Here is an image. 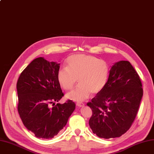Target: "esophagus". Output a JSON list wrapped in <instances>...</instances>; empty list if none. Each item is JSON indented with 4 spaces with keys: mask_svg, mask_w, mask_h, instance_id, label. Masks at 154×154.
<instances>
[{
    "mask_svg": "<svg viewBox=\"0 0 154 154\" xmlns=\"http://www.w3.org/2000/svg\"><path fill=\"white\" fill-rule=\"evenodd\" d=\"M77 106L79 107H84V103H81V102H77L76 103Z\"/></svg>",
    "mask_w": 154,
    "mask_h": 154,
    "instance_id": "esophagus-1",
    "label": "esophagus"
}]
</instances>
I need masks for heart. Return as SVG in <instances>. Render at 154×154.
I'll use <instances>...</instances> for the list:
<instances>
[{"mask_svg": "<svg viewBox=\"0 0 154 154\" xmlns=\"http://www.w3.org/2000/svg\"><path fill=\"white\" fill-rule=\"evenodd\" d=\"M109 72L108 64L103 60L88 55H73L67 59L66 67L59 69L57 80L64 90L69 91L77 79L79 85L67 94L66 97L82 102L91 93L95 94L102 90L107 83Z\"/></svg>", "mask_w": 154, "mask_h": 154, "instance_id": "b5f03b06", "label": "heart"}]
</instances>
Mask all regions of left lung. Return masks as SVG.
<instances>
[{"label":"left lung","instance_id":"8db88e82","mask_svg":"<svg viewBox=\"0 0 154 154\" xmlns=\"http://www.w3.org/2000/svg\"><path fill=\"white\" fill-rule=\"evenodd\" d=\"M143 96L140 77L128 61L114 63L105 87L87 103L92 110L89 125L103 139L119 137L132 124Z\"/></svg>","mask_w":154,"mask_h":154}]
</instances>
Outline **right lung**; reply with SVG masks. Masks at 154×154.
Wrapping results in <instances>:
<instances>
[{
	"label": "right lung",
	"mask_w": 154,
	"mask_h": 154,
	"mask_svg": "<svg viewBox=\"0 0 154 154\" xmlns=\"http://www.w3.org/2000/svg\"><path fill=\"white\" fill-rule=\"evenodd\" d=\"M59 69L60 63L38 57L28 65L18 79L19 114L24 126L37 138H54L66 125L75 109L72 100L55 103L63 95L57 80Z\"/></svg>",
	"instance_id": "1"
}]
</instances>
